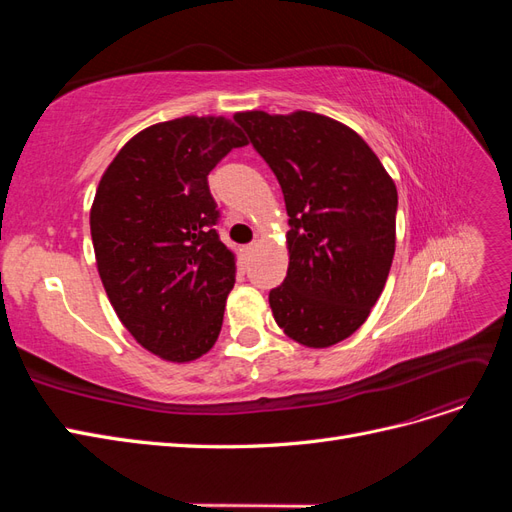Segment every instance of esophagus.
<instances>
[{
  "label": "esophagus",
  "instance_id": "1",
  "mask_svg": "<svg viewBox=\"0 0 512 512\" xmlns=\"http://www.w3.org/2000/svg\"><path fill=\"white\" fill-rule=\"evenodd\" d=\"M258 250V241H252L250 245H245V254H254Z\"/></svg>",
  "mask_w": 512,
  "mask_h": 512
}]
</instances>
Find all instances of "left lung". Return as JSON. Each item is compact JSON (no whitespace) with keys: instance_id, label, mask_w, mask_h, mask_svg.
Masks as SVG:
<instances>
[{"instance_id":"1","label":"left lung","mask_w":512,"mask_h":512,"mask_svg":"<svg viewBox=\"0 0 512 512\" xmlns=\"http://www.w3.org/2000/svg\"><path fill=\"white\" fill-rule=\"evenodd\" d=\"M282 185L288 273L269 292L275 322L307 348H329L367 320L395 254L397 188L352 128L309 111L237 113Z\"/></svg>"}]
</instances>
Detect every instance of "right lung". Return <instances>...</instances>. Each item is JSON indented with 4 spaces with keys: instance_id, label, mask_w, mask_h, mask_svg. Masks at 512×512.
<instances>
[{
    "instance_id": "right-lung-1",
    "label": "right lung",
    "mask_w": 512,
    "mask_h": 512,
    "mask_svg": "<svg viewBox=\"0 0 512 512\" xmlns=\"http://www.w3.org/2000/svg\"><path fill=\"white\" fill-rule=\"evenodd\" d=\"M247 145L226 117H179L132 136L108 164L89 213L104 290L130 335L170 363L207 354L235 286L207 175Z\"/></svg>"
}]
</instances>
